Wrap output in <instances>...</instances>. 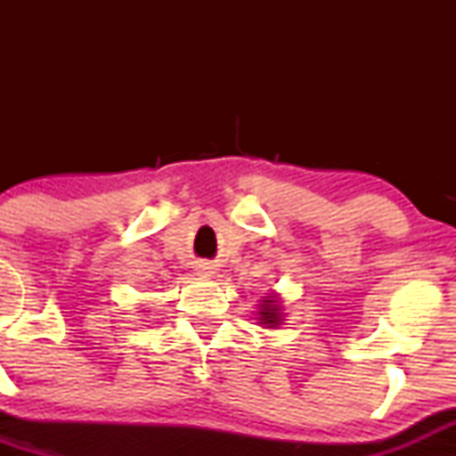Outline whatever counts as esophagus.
<instances>
[{"mask_svg": "<svg viewBox=\"0 0 456 456\" xmlns=\"http://www.w3.org/2000/svg\"><path fill=\"white\" fill-rule=\"evenodd\" d=\"M199 274H212V268H210V265H208V264H201V265H199Z\"/></svg>", "mask_w": 456, "mask_h": 456, "instance_id": "obj_1", "label": "esophagus"}]
</instances>
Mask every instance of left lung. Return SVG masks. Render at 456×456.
Returning <instances> with one entry per match:
<instances>
[{
    "instance_id": "1",
    "label": "left lung",
    "mask_w": 456,
    "mask_h": 456,
    "mask_svg": "<svg viewBox=\"0 0 456 456\" xmlns=\"http://www.w3.org/2000/svg\"><path fill=\"white\" fill-rule=\"evenodd\" d=\"M259 315H261V323H268V328L279 326L281 323V313H279V306L274 305V300H264V306H261Z\"/></svg>"
}]
</instances>
